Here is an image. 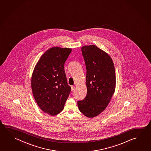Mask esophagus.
<instances>
[{"mask_svg":"<svg viewBox=\"0 0 151 151\" xmlns=\"http://www.w3.org/2000/svg\"><path fill=\"white\" fill-rule=\"evenodd\" d=\"M72 91H73L75 90V86H72Z\"/></svg>","mask_w":151,"mask_h":151,"instance_id":"obj_1","label":"esophagus"}]
</instances>
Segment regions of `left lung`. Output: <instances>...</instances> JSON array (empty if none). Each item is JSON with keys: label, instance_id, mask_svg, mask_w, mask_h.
<instances>
[{"label": "left lung", "instance_id": "left-lung-1", "mask_svg": "<svg viewBox=\"0 0 151 151\" xmlns=\"http://www.w3.org/2000/svg\"><path fill=\"white\" fill-rule=\"evenodd\" d=\"M86 76L87 94L78 101L80 111L85 116H97L108 105L116 87V75L114 63L108 53L96 45L82 47Z\"/></svg>", "mask_w": 151, "mask_h": 151}]
</instances>
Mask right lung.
<instances>
[{
	"instance_id": "add662e5",
	"label": "right lung",
	"mask_w": 151,
	"mask_h": 151,
	"mask_svg": "<svg viewBox=\"0 0 151 151\" xmlns=\"http://www.w3.org/2000/svg\"><path fill=\"white\" fill-rule=\"evenodd\" d=\"M72 49L53 47L41 56L31 79L32 92L37 105L51 116L59 114L71 91L64 64Z\"/></svg>"
}]
</instances>
